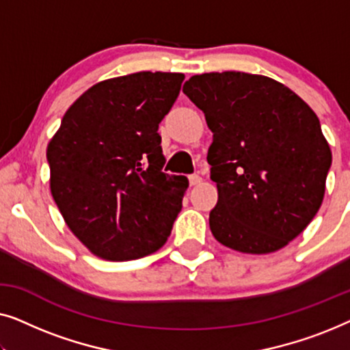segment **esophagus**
Wrapping results in <instances>:
<instances>
[{
	"instance_id": "1",
	"label": "esophagus",
	"mask_w": 350,
	"mask_h": 350,
	"mask_svg": "<svg viewBox=\"0 0 350 350\" xmlns=\"http://www.w3.org/2000/svg\"><path fill=\"white\" fill-rule=\"evenodd\" d=\"M188 180H189V185H191V186L199 185L200 181H202V178H200L199 175H189V176H188Z\"/></svg>"
}]
</instances>
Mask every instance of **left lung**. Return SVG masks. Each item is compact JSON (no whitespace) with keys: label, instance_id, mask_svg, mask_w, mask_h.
<instances>
[{"label":"left lung","instance_id":"obj_1","mask_svg":"<svg viewBox=\"0 0 350 350\" xmlns=\"http://www.w3.org/2000/svg\"><path fill=\"white\" fill-rule=\"evenodd\" d=\"M183 92L213 132L215 239L253 255L285 247L319 212L332 167L317 114L284 84L241 71L196 75Z\"/></svg>","mask_w":350,"mask_h":350}]
</instances>
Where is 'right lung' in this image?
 I'll use <instances>...</instances> for the list:
<instances>
[{
	"mask_svg": "<svg viewBox=\"0 0 350 350\" xmlns=\"http://www.w3.org/2000/svg\"><path fill=\"white\" fill-rule=\"evenodd\" d=\"M183 79L142 71L102 81L71 105L47 145L52 198L94 255L137 260L170 236L188 180L162 172L157 129Z\"/></svg>",
	"mask_w": 350,
	"mask_h": 350,
	"instance_id": "obj_1",
	"label": "right lung"
}]
</instances>
